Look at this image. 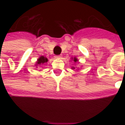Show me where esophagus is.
Returning <instances> with one entry per match:
<instances>
[{"label": "esophagus", "instance_id": "34e87169", "mask_svg": "<svg viewBox=\"0 0 125 125\" xmlns=\"http://www.w3.org/2000/svg\"><path fill=\"white\" fill-rule=\"evenodd\" d=\"M55 59H60V58H61V56H60V55H55Z\"/></svg>", "mask_w": 125, "mask_h": 125}]
</instances>
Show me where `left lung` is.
<instances>
[{"label":"left lung","instance_id":"1","mask_svg":"<svg viewBox=\"0 0 125 125\" xmlns=\"http://www.w3.org/2000/svg\"><path fill=\"white\" fill-rule=\"evenodd\" d=\"M72 60H73V62H74L76 63V62H78V59H77V58H76V57H73V58H72ZM72 69H75V68H74V67H72Z\"/></svg>","mask_w":125,"mask_h":125}]
</instances>
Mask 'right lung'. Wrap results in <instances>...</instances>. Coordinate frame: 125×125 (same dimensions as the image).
<instances>
[{
  "label": "right lung",
  "instance_id": "1",
  "mask_svg": "<svg viewBox=\"0 0 125 125\" xmlns=\"http://www.w3.org/2000/svg\"><path fill=\"white\" fill-rule=\"evenodd\" d=\"M47 58L46 57H45L44 56H41V57L39 58L38 60H37V62H36L35 65H41V64H43V63H45L47 62Z\"/></svg>",
  "mask_w": 125,
  "mask_h": 125
}]
</instances>
